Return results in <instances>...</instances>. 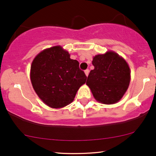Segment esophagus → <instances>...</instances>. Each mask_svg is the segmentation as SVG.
Masks as SVG:
<instances>
[{
  "label": "esophagus",
  "mask_w": 156,
  "mask_h": 156,
  "mask_svg": "<svg viewBox=\"0 0 156 156\" xmlns=\"http://www.w3.org/2000/svg\"><path fill=\"white\" fill-rule=\"evenodd\" d=\"M89 72V69H86V70H85V71H84V73H85V74H86L87 76H88Z\"/></svg>",
  "instance_id": "esophagus-1"
}]
</instances>
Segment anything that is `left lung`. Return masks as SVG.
Instances as JSON below:
<instances>
[{
	"label": "left lung",
	"instance_id": "obj_1",
	"mask_svg": "<svg viewBox=\"0 0 156 156\" xmlns=\"http://www.w3.org/2000/svg\"><path fill=\"white\" fill-rule=\"evenodd\" d=\"M87 84L98 101L112 104L119 101L130 83V69L122 57L114 52L98 55L93 58Z\"/></svg>",
	"mask_w": 156,
	"mask_h": 156
}]
</instances>
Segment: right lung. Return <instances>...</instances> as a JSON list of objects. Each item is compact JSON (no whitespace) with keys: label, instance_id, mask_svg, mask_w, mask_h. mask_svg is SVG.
<instances>
[{"label":"right lung","instance_id":"obj_1","mask_svg":"<svg viewBox=\"0 0 156 156\" xmlns=\"http://www.w3.org/2000/svg\"><path fill=\"white\" fill-rule=\"evenodd\" d=\"M77 60L60 46L46 49L32 63L30 79L33 89L42 101L52 108H61L73 101L87 76Z\"/></svg>","mask_w":156,"mask_h":156}]
</instances>
